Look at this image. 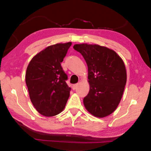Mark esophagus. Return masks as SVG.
<instances>
[{
  "label": "esophagus",
  "instance_id": "1",
  "mask_svg": "<svg viewBox=\"0 0 151 151\" xmlns=\"http://www.w3.org/2000/svg\"><path fill=\"white\" fill-rule=\"evenodd\" d=\"M77 86H78V84H73V86H72V88H73V89H74V90H75V89H76V88H77Z\"/></svg>",
  "mask_w": 151,
  "mask_h": 151
}]
</instances>
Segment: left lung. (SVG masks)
<instances>
[{
	"label": "left lung",
	"mask_w": 151,
	"mask_h": 151,
	"mask_svg": "<svg viewBox=\"0 0 151 151\" xmlns=\"http://www.w3.org/2000/svg\"><path fill=\"white\" fill-rule=\"evenodd\" d=\"M73 48L88 65L89 91L83 100L84 106L95 117H106L115 110L123 94L127 82L123 61L114 50L99 45L76 44Z\"/></svg>",
	"instance_id": "left-lung-1"
}]
</instances>
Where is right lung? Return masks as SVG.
I'll return each mask as SVG.
<instances>
[{"label": "right lung", "instance_id": "right-lung-1", "mask_svg": "<svg viewBox=\"0 0 151 151\" xmlns=\"http://www.w3.org/2000/svg\"><path fill=\"white\" fill-rule=\"evenodd\" d=\"M71 42L45 48L31 60L27 67L26 84L32 103L46 117L61 113L69 97L67 76L61 66Z\"/></svg>", "mask_w": 151, "mask_h": 151}]
</instances>
